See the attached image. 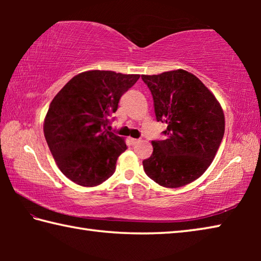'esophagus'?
<instances>
[{
    "mask_svg": "<svg viewBox=\"0 0 261 261\" xmlns=\"http://www.w3.org/2000/svg\"><path fill=\"white\" fill-rule=\"evenodd\" d=\"M130 141H131V145H136V144H138L139 141H140V139H136V138H130Z\"/></svg>",
    "mask_w": 261,
    "mask_h": 261,
    "instance_id": "34e87169",
    "label": "esophagus"
}]
</instances>
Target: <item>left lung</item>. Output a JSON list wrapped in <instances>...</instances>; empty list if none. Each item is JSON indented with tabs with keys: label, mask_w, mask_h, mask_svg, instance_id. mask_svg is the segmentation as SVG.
<instances>
[{
	"label": "left lung",
	"mask_w": 261,
	"mask_h": 261,
	"mask_svg": "<svg viewBox=\"0 0 261 261\" xmlns=\"http://www.w3.org/2000/svg\"><path fill=\"white\" fill-rule=\"evenodd\" d=\"M151 91L158 122L167 123L165 140H153L143 161L149 178L165 188H180L205 173L224 135V115L214 94L185 70L143 74Z\"/></svg>",
	"instance_id": "left-lung-1"
}]
</instances>
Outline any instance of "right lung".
I'll use <instances>...</instances> for the list:
<instances>
[{
	"label": "right lung",
	"instance_id": "add662e5",
	"mask_svg": "<svg viewBox=\"0 0 261 261\" xmlns=\"http://www.w3.org/2000/svg\"><path fill=\"white\" fill-rule=\"evenodd\" d=\"M139 74L91 70L74 76L55 95L43 134L63 175L82 187H96L114 174L124 139L108 131L109 117Z\"/></svg>",
	"mask_w": 261,
	"mask_h": 261
}]
</instances>
